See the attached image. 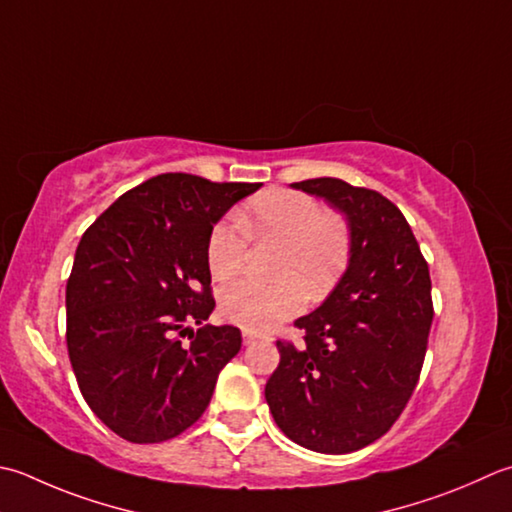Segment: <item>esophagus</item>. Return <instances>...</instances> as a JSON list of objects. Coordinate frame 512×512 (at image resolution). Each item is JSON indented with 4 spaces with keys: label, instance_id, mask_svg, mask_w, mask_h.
<instances>
[{
    "label": "esophagus",
    "instance_id": "34e87169",
    "mask_svg": "<svg viewBox=\"0 0 512 512\" xmlns=\"http://www.w3.org/2000/svg\"><path fill=\"white\" fill-rule=\"evenodd\" d=\"M257 339H259V335H257V333H253V330H244V344H246V346L255 344Z\"/></svg>",
    "mask_w": 512,
    "mask_h": 512
}]
</instances>
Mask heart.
Listing matches in <instances>:
<instances>
[{
    "label": "heart",
    "instance_id": "heart-1",
    "mask_svg": "<svg viewBox=\"0 0 512 512\" xmlns=\"http://www.w3.org/2000/svg\"><path fill=\"white\" fill-rule=\"evenodd\" d=\"M239 226L262 244H279L273 286L233 282L219 293V308L230 322L246 330H268L297 315L308 297H324L342 275L350 253L346 222L335 213H322L313 197L297 190H268L255 197L242 213ZM246 237L219 222L208 237L206 259L210 275L219 282L235 277L244 266Z\"/></svg>",
    "mask_w": 512,
    "mask_h": 512
}]
</instances>
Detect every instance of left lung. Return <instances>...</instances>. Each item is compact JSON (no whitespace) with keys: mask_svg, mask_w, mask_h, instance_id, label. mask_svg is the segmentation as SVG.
Masks as SVG:
<instances>
[{"mask_svg":"<svg viewBox=\"0 0 512 512\" xmlns=\"http://www.w3.org/2000/svg\"><path fill=\"white\" fill-rule=\"evenodd\" d=\"M346 215L348 266L324 304L277 342L266 402L282 433L315 453L373 444L402 415L422 373L433 324L428 264L406 217L377 190L335 177L290 184Z\"/></svg>","mask_w":512,"mask_h":512,"instance_id":"8db88e82","label":"left lung"}]
</instances>
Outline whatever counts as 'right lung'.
Segmentation results:
<instances>
[{
    "label": "right lung",
    "mask_w": 512,
    "mask_h": 512,
    "mask_svg": "<svg viewBox=\"0 0 512 512\" xmlns=\"http://www.w3.org/2000/svg\"><path fill=\"white\" fill-rule=\"evenodd\" d=\"M259 186L157 175L79 242L66 284L68 357L90 410L128 442H166L193 426L242 348L239 328L204 324L215 308L206 248L230 206Z\"/></svg>",
    "instance_id": "right-lung-1"
}]
</instances>
